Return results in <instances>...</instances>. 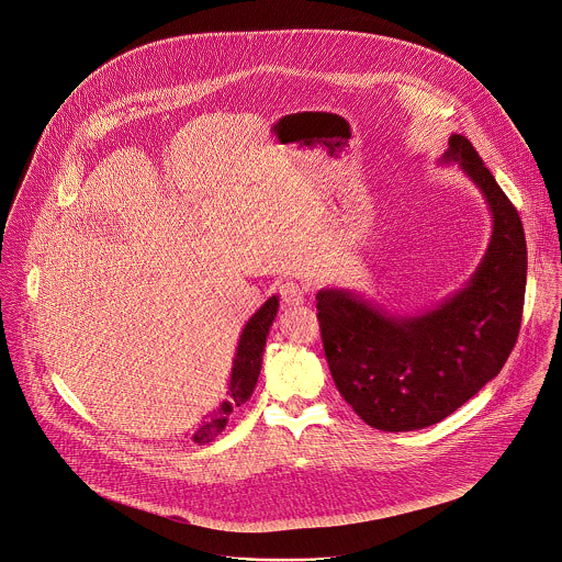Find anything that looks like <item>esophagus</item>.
I'll use <instances>...</instances> for the list:
<instances>
[{
	"label": "esophagus",
	"instance_id": "esophagus-1",
	"mask_svg": "<svg viewBox=\"0 0 562 562\" xmlns=\"http://www.w3.org/2000/svg\"><path fill=\"white\" fill-rule=\"evenodd\" d=\"M304 295H306L304 286L293 282V280H286V282L280 284V297H282L284 306H300V304H304Z\"/></svg>",
	"mask_w": 562,
	"mask_h": 562
}]
</instances>
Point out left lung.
Instances as JSON below:
<instances>
[{
  "mask_svg": "<svg viewBox=\"0 0 562 562\" xmlns=\"http://www.w3.org/2000/svg\"><path fill=\"white\" fill-rule=\"evenodd\" d=\"M440 164L460 166L493 221L467 284L412 315L387 313L355 289L315 295L333 381L359 418L381 431H416L451 416L502 372L521 328L528 247L519 212L464 135L449 139Z\"/></svg>",
  "mask_w": 562,
  "mask_h": 562,
  "instance_id": "8db88e82",
  "label": "left lung"
}]
</instances>
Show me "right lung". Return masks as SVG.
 <instances>
[{"instance_id":"right-lung-1","label":"right lung","mask_w":562,"mask_h":562,"mask_svg":"<svg viewBox=\"0 0 562 562\" xmlns=\"http://www.w3.org/2000/svg\"><path fill=\"white\" fill-rule=\"evenodd\" d=\"M278 306H280V297L271 295L245 324L240 337H238V346H236V355L232 361V374H229V383H227V401H223L210 416H205V420L199 425V429H194L192 438L196 445H207L212 442V438L216 434H221L225 429V423L229 418V414L240 407L243 403L249 401V396L254 394V387L258 383V374L262 368V352L267 346V337H269V328L273 326V319L278 315Z\"/></svg>"}]
</instances>
